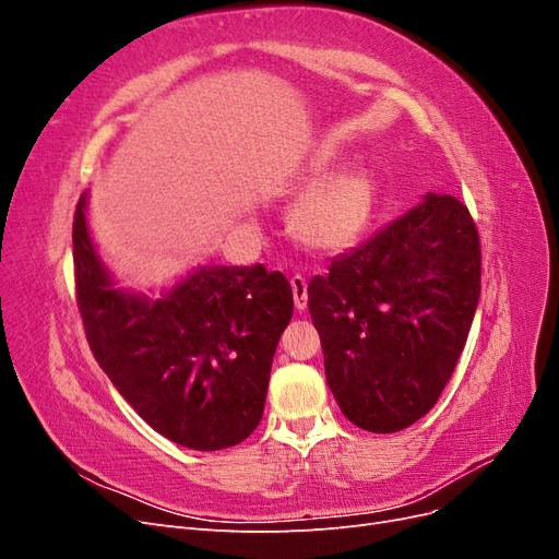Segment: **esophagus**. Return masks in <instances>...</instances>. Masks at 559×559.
I'll list each match as a JSON object with an SVG mask.
<instances>
[{"mask_svg":"<svg viewBox=\"0 0 559 559\" xmlns=\"http://www.w3.org/2000/svg\"><path fill=\"white\" fill-rule=\"evenodd\" d=\"M292 289H294V302L296 310H306L308 308V282L302 275L292 277Z\"/></svg>","mask_w":559,"mask_h":559,"instance_id":"esophagus-1","label":"esophagus"}]
</instances>
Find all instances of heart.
I'll return each instance as SVG.
<instances>
[{
  "label": "heart",
  "instance_id": "b5f03b06",
  "mask_svg": "<svg viewBox=\"0 0 559 559\" xmlns=\"http://www.w3.org/2000/svg\"><path fill=\"white\" fill-rule=\"evenodd\" d=\"M378 186L366 170H352L321 181L292 212L294 235L319 251H343L361 238L376 210Z\"/></svg>",
  "mask_w": 559,
  "mask_h": 559
}]
</instances>
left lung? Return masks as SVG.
Masks as SVG:
<instances>
[{
	"instance_id": "obj_1",
	"label": "left lung",
	"mask_w": 559,
	"mask_h": 559,
	"mask_svg": "<svg viewBox=\"0 0 559 559\" xmlns=\"http://www.w3.org/2000/svg\"><path fill=\"white\" fill-rule=\"evenodd\" d=\"M478 298L476 222L438 193L312 277L326 382L352 425L394 433L425 417L460 361Z\"/></svg>"
}]
</instances>
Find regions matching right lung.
Returning <instances> with one entry per match:
<instances>
[{
	"mask_svg": "<svg viewBox=\"0 0 559 559\" xmlns=\"http://www.w3.org/2000/svg\"><path fill=\"white\" fill-rule=\"evenodd\" d=\"M72 242L83 329L118 394L177 445L242 443L263 417L275 349L294 314L286 277L261 263L207 265L156 300L116 289L91 240L86 195Z\"/></svg>",
	"mask_w": 559,
	"mask_h": 559,
	"instance_id": "obj_1",
	"label": "right lung"
}]
</instances>
